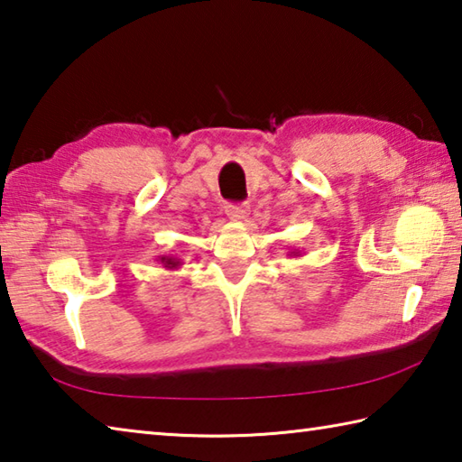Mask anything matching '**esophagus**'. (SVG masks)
I'll use <instances>...</instances> for the list:
<instances>
[{"label":"esophagus","instance_id":"obj_1","mask_svg":"<svg viewBox=\"0 0 462 462\" xmlns=\"http://www.w3.org/2000/svg\"><path fill=\"white\" fill-rule=\"evenodd\" d=\"M248 212H250L248 204H228V206H226V216H228L230 220H234V222L246 220Z\"/></svg>","mask_w":462,"mask_h":462}]
</instances>
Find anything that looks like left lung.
Listing matches in <instances>:
<instances>
[{"label": "left lung", "instance_id": "left-lung-1", "mask_svg": "<svg viewBox=\"0 0 462 462\" xmlns=\"http://www.w3.org/2000/svg\"><path fill=\"white\" fill-rule=\"evenodd\" d=\"M289 256H300V250H291V253H289Z\"/></svg>", "mask_w": 462, "mask_h": 462}]
</instances>
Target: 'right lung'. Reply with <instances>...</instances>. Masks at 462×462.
Returning a JSON list of instances; mask_svg holds the SVG:
<instances>
[{"label": "right lung", "instance_id": "right-lung-1", "mask_svg": "<svg viewBox=\"0 0 462 462\" xmlns=\"http://www.w3.org/2000/svg\"><path fill=\"white\" fill-rule=\"evenodd\" d=\"M157 260L162 263L165 271H178V268L183 264L181 258L173 256V254H162V256H157Z\"/></svg>", "mask_w": 462, "mask_h": 462}]
</instances>
